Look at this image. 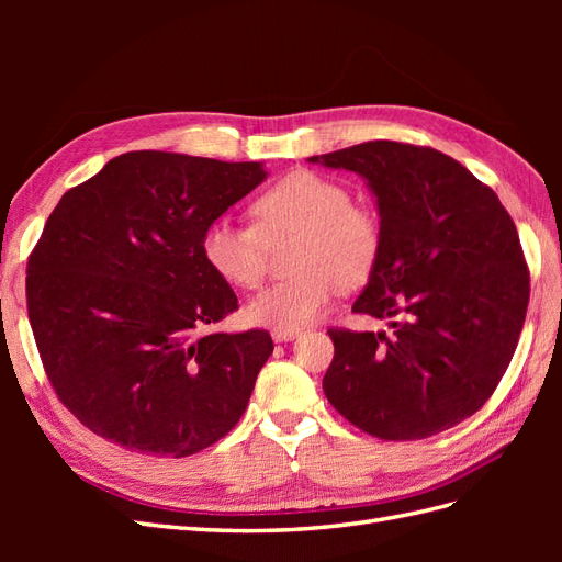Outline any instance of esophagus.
<instances>
[{"label": "esophagus", "instance_id": "1", "mask_svg": "<svg viewBox=\"0 0 562 562\" xmlns=\"http://www.w3.org/2000/svg\"><path fill=\"white\" fill-rule=\"evenodd\" d=\"M297 335L300 330H281V328L271 330V339H274V342H291V339H295Z\"/></svg>", "mask_w": 562, "mask_h": 562}]
</instances>
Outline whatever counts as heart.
Wrapping results in <instances>:
<instances>
[{"instance_id":"heart-1","label":"heart","mask_w":562,"mask_h":562,"mask_svg":"<svg viewBox=\"0 0 562 562\" xmlns=\"http://www.w3.org/2000/svg\"><path fill=\"white\" fill-rule=\"evenodd\" d=\"M255 225L217 217L203 229L201 255L220 279L255 288L267 265V246L300 236L295 277L271 283L246 304L255 326L297 330L323 316L339 288L361 285L375 271L384 229L375 211L353 203L345 182L307 168L285 173L252 201Z\"/></svg>"}]
</instances>
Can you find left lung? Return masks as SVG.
Instances as JSON below:
<instances>
[{"label":"left lung","instance_id":"8db88e82","mask_svg":"<svg viewBox=\"0 0 562 562\" xmlns=\"http://www.w3.org/2000/svg\"><path fill=\"white\" fill-rule=\"evenodd\" d=\"M312 164L368 180L384 229L351 312L394 335L330 328L323 394L361 431L419 440L481 411L512 363L530 271L497 194L443 151L370 140Z\"/></svg>","mask_w":562,"mask_h":562}]
</instances>
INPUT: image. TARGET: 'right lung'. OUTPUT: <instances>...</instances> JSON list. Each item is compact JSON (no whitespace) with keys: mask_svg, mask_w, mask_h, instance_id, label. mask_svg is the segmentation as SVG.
Returning a JSON list of instances; mask_svg holds the SVG:
<instances>
[{"mask_svg":"<svg viewBox=\"0 0 562 562\" xmlns=\"http://www.w3.org/2000/svg\"><path fill=\"white\" fill-rule=\"evenodd\" d=\"M265 178L260 161L143 149L63 194L27 260V316L50 386L83 427L187 457L241 419L274 342L201 333L239 310L201 236Z\"/></svg>","mask_w":562,"mask_h":562,"instance_id":"obj_1","label":"right lung"}]
</instances>
